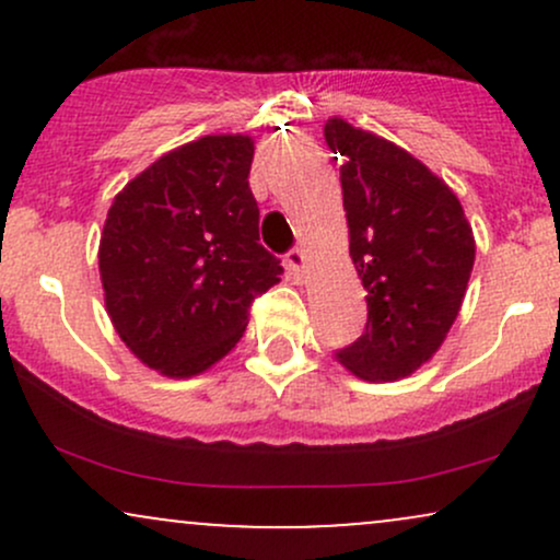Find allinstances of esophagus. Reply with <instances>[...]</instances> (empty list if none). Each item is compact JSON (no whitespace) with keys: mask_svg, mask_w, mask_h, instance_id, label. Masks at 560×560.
Listing matches in <instances>:
<instances>
[{"mask_svg":"<svg viewBox=\"0 0 560 560\" xmlns=\"http://www.w3.org/2000/svg\"><path fill=\"white\" fill-rule=\"evenodd\" d=\"M284 260H287L289 271H292L294 276H302V273H305V253H302L300 247L289 249V253L284 255Z\"/></svg>","mask_w":560,"mask_h":560,"instance_id":"obj_1","label":"esophagus"}]
</instances>
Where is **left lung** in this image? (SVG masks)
<instances>
[{
  "mask_svg": "<svg viewBox=\"0 0 560 560\" xmlns=\"http://www.w3.org/2000/svg\"><path fill=\"white\" fill-rule=\"evenodd\" d=\"M324 137L342 155L350 258L369 305L365 331L337 358L369 382L410 376L458 316L477 255L471 226L453 189L402 147L342 118Z\"/></svg>",
  "mask_w": 560,
  "mask_h": 560,
  "instance_id": "8db88e82",
  "label": "left lung"
}]
</instances>
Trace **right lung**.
Wrapping results in <instances>:
<instances>
[{
  "label": "right lung",
  "instance_id": "1",
  "mask_svg": "<svg viewBox=\"0 0 560 560\" xmlns=\"http://www.w3.org/2000/svg\"><path fill=\"white\" fill-rule=\"evenodd\" d=\"M249 137H202L141 171L107 210L100 240L105 305L133 355L195 376L242 339L249 305L279 284L258 242Z\"/></svg>",
  "mask_w": 560,
  "mask_h": 560
}]
</instances>
